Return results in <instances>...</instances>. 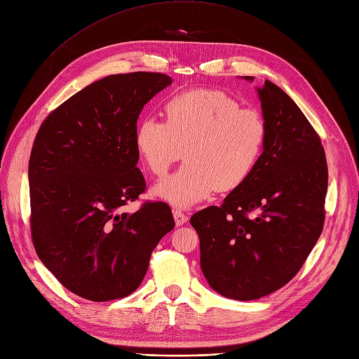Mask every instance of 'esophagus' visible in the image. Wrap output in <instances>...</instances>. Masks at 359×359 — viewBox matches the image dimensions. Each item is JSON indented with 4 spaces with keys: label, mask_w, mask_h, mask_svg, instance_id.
<instances>
[{
    "label": "esophagus",
    "mask_w": 359,
    "mask_h": 359,
    "mask_svg": "<svg viewBox=\"0 0 359 359\" xmlns=\"http://www.w3.org/2000/svg\"><path fill=\"white\" fill-rule=\"evenodd\" d=\"M174 219H175V224H177V226H181V225H184L187 220H189V216H187L185 213H182L181 210H174Z\"/></svg>",
    "instance_id": "esophagus-1"
}]
</instances>
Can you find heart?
<instances>
[{
  "label": "heart",
  "instance_id": "b5f03b06",
  "mask_svg": "<svg viewBox=\"0 0 359 359\" xmlns=\"http://www.w3.org/2000/svg\"><path fill=\"white\" fill-rule=\"evenodd\" d=\"M165 123L146 116L135 127L134 149L151 175L162 178L182 158L187 163L158 184L153 194L187 209L217 191L241 187L259 165L267 128L263 116L241 108L220 90L197 89L170 97Z\"/></svg>",
  "mask_w": 359,
  "mask_h": 359
}]
</instances>
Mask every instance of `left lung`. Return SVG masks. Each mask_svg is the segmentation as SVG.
Masks as SVG:
<instances>
[{
  "label": "left lung",
  "instance_id": "8db88e82",
  "mask_svg": "<svg viewBox=\"0 0 359 359\" xmlns=\"http://www.w3.org/2000/svg\"><path fill=\"white\" fill-rule=\"evenodd\" d=\"M255 89L267 128L259 165L222 206L190 219L204 278L238 301L266 297L297 275L323 231L327 193L326 155L309 119L271 81Z\"/></svg>",
  "mask_w": 359,
  "mask_h": 359
}]
</instances>
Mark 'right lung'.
<instances>
[{
	"mask_svg": "<svg viewBox=\"0 0 359 359\" xmlns=\"http://www.w3.org/2000/svg\"><path fill=\"white\" fill-rule=\"evenodd\" d=\"M172 84L161 73L112 74L81 89L41 126L29 161L33 245L73 294L124 298L175 222L166 203L121 212L146 190L134 149L147 102Z\"/></svg>",
	"mask_w": 359,
	"mask_h": 359,
	"instance_id": "1",
	"label": "right lung"
}]
</instances>
